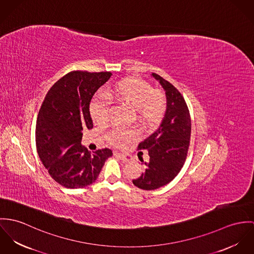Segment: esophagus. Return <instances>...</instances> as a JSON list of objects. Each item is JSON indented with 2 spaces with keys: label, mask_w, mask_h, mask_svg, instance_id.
Returning <instances> with one entry per match:
<instances>
[{
  "label": "esophagus",
  "mask_w": 254,
  "mask_h": 254,
  "mask_svg": "<svg viewBox=\"0 0 254 254\" xmlns=\"http://www.w3.org/2000/svg\"><path fill=\"white\" fill-rule=\"evenodd\" d=\"M115 156H117V157H119L121 160H123L124 162H129V161H131V156L130 155H128V154H123V153H115L114 154Z\"/></svg>",
  "instance_id": "esophagus-1"
}]
</instances>
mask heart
Segmentation results:
<instances>
[{"instance_id": "1", "label": "heart", "mask_w": 254, "mask_h": 254, "mask_svg": "<svg viewBox=\"0 0 254 254\" xmlns=\"http://www.w3.org/2000/svg\"><path fill=\"white\" fill-rule=\"evenodd\" d=\"M107 96L118 102L136 109V118L146 127L159 124L167 110V99L163 92L154 90L150 84L137 78L124 79L109 89ZM89 112L96 124H103L109 118V102L100 97L92 99ZM136 131L132 128L115 127L108 134L107 140L115 147L122 148L135 139Z\"/></svg>"}]
</instances>
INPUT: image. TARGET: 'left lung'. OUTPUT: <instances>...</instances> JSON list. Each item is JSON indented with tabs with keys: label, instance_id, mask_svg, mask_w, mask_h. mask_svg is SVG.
<instances>
[{
	"label": "left lung",
	"instance_id": "8db88e82",
	"mask_svg": "<svg viewBox=\"0 0 254 254\" xmlns=\"http://www.w3.org/2000/svg\"><path fill=\"white\" fill-rule=\"evenodd\" d=\"M152 76L166 91L167 111L160 127L138 145L147 150L149 161L143 162L144 172L132 183L143 190H155L167 185L182 169L191 137V118L182 94L158 74Z\"/></svg>",
	"mask_w": 254,
	"mask_h": 254
}]
</instances>
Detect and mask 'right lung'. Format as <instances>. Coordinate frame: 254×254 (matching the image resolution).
<instances>
[{"instance_id": "add662e5", "label": "right lung", "mask_w": 254, "mask_h": 254, "mask_svg": "<svg viewBox=\"0 0 254 254\" xmlns=\"http://www.w3.org/2000/svg\"><path fill=\"white\" fill-rule=\"evenodd\" d=\"M111 76L110 72L73 71L58 80L45 97L36 124L37 151L61 186L79 189L92 184L113 155L108 148L91 154L81 144L83 130L93 127L90 100Z\"/></svg>"}]
</instances>
